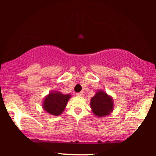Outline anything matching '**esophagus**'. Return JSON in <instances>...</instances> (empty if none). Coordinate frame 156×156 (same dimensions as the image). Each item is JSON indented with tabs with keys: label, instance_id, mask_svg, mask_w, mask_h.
I'll return each instance as SVG.
<instances>
[{
	"label": "esophagus",
	"instance_id": "1",
	"mask_svg": "<svg viewBox=\"0 0 156 156\" xmlns=\"http://www.w3.org/2000/svg\"><path fill=\"white\" fill-rule=\"evenodd\" d=\"M76 95L77 96V97H83V95H84V93H83V92H82V91H81V92L76 93Z\"/></svg>",
	"mask_w": 156,
	"mask_h": 156
}]
</instances>
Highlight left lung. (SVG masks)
Here are the masks:
<instances>
[{"label": "left lung", "instance_id": "8db88e82", "mask_svg": "<svg viewBox=\"0 0 156 156\" xmlns=\"http://www.w3.org/2000/svg\"><path fill=\"white\" fill-rule=\"evenodd\" d=\"M91 108L97 117H104L111 114L114 110V100L106 91L99 90L91 99Z\"/></svg>", "mask_w": 156, "mask_h": 156}]
</instances>
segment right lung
<instances>
[{"instance_id": "right-lung-1", "label": "right lung", "mask_w": 156, "mask_h": 156, "mask_svg": "<svg viewBox=\"0 0 156 156\" xmlns=\"http://www.w3.org/2000/svg\"><path fill=\"white\" fill-rule=\"evenodd\" d=\"M71 94H63L57 91H52L44 97L42 108L48 114L59 116L65 109Z\"/></svg>"}]
</instances>
